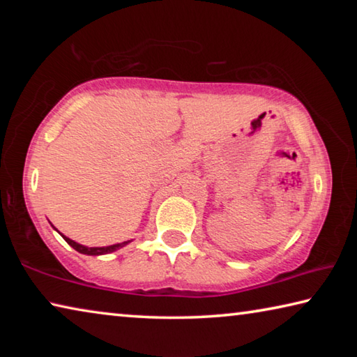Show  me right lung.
<instances>
[{
	"label": "right lung",
	"mask_w": 357,
	"mask_h": 357,
	"mask_svg": "<svg viewBox=\"0 0 357 357\" xmlns=\"http://www.w3.org/2000/svg\"><path fill=\"white\" fill-rule=\"evenodd\" d=\"M63 238L66 239V243H68L70 247H74L77 252L84 253V255H104V253H112V252L118 250V249H121V247H124L126 244L130 243V241H124V243H121V244L107 245V247H84L82 244H77L75 241H72L69 238H66V236H63Z\"/></svg>",
	"instance_id": "obj_1"
}]
</instances>
